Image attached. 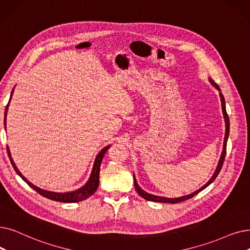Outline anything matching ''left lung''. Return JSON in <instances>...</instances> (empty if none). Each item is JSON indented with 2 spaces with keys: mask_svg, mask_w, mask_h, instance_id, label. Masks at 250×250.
Wrapping results in <instances>:
<instances>
[{
  "mask_svg": "<svg viewBox=\"0 0 250 250\" xmlns=\"http://www.w3.org/2000/svg\"><path fill=\"white\" fill-rule=\"evenodd\" d=\"M209 82L211 83V84L214 86V88L218 89L220 91V97H221V102H222V109H223V114H224V118H225V123H226V134H225V139H224V149H223V153L221 155V159H220V162L218 165V167H216L213 176L211 177V179L205 184V185L203 187H201L199 190L193 192L192 194H189V195H186V196H183V197H180V198H166V197H160V196H155V195H151L145 191H143L142 189H141L139 187V185L137 184V181L135 179V176H134V183H135V188L138 192V194L140 195L141 197H143L144 199L148 200V201H154V202H165V203H179V202H182V201H185V200H188L192 197H194L195 195L198 194L200 191H202L203 189H205L208 186H209L210 184L215 180V178L218 177V175L220 173L222 167H223V165H224V160H225V157H226V152H227V141H228V137H229V133H230V122H229V116H228V113L226 111V103H225V98L223 94L221 93V89L220 86L216 84L212 80H209Z\"/></svg>",
  "mask_w": 250,
  "mask_h": 250,
  "instance_id": "8db88e82",
  "label": "left lung"
}]
</instances>
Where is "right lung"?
<instances>
[{
    "label": "right lung",
    "mask_w": 250,
    "mask_h": 250,
    "mask_svg": "<svg viewBox=\"0 0 250 250\" xmlns=\"http://www.w3.org/2000/svg\"><path fill=\"white\" fill-rule=\"evenodd\" d=\"M11 96H12V94H11ZM8 105L9 103L7 104L6 106V109H5V118H4V125H5V127H6V116H7V110H8ZM108 148H109V146L105 147L104 149H102V151L100 152V153L97 155L96 159H95V164H94V167H93V170H92V173H91V177L88 181V183L85 184V185L77 190V191H73V192H69V193H55V192H50V191H45V190H42L38 187H36L35 185H32V184L30 182H28L23 176L22 173H21L18 168L16 167L14 161L12 159V157H11V154H10V150L7 146V152H8V156L10 158V161L11 164H12L15 171L18 173L19 177L22 179L27 185L29 187H31L34 190H36L38 193H40L42 196H44L48 199H51V200H54V201H59V202H64V203H75V202H80L82 200H84L86 198H89L90 196H92V195L95 193V191L97 190V188H98L99 186V172H100V166H101V161L103 159V156L104 154L106 153V151L108 150Z\"/></svg>",
    "instance_id": "obj_1"
}]
</instances>
